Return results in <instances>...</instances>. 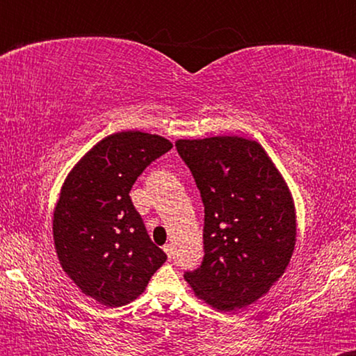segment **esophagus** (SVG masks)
Listing matches in <instances>:
<instances>
[{
    "label": "esophagus",
    "mask_w": 356,
    "mask_h": 356,
    "mask_svg": "<svg viewBox=\"0 0 356 356\" xmlns=\"http://www.w3.org/2000/svg\"><path fill=\"white\" fill-rule=\"evenodd\" d=\"M163 250H165V253L168 254V258L171 260V258H173V254H175V248H173V245H171V243L165 245V248H163Z\"/></svg>",
    "instance_id": "esophagus-1"
}]
</instances>
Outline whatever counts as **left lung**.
<instances>
[{"label": "left lung", "mask_w": 356, "mask_h": 356, "mask_svg": "<svg viewBox=\"0 0 356 356\" xmlns=\"http://www.w3.org/2000/svg\"><path fill=\"white\" fill-rule=\"evenodd\" d=\"M175 145L204 204V257L185 280L220 312L252 305L293 254L296 216L288 185L258 141L211 136Z\"/></svg>", "instance_id": "8db88e82"}]
</instances>
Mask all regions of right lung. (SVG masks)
I'll return each mask as SVG.
<instances>
[{"mask_svg":"<svg viewBox=\"0 0 356 356\" xmlns=\"http://www.w3.org/2000/svg\"><path fill=\"white\" fill-rule=\"evenodd\" d=\"M171 148L158 135L115 133L96 143L63 183L53 215L58 260L98 303L123 307L136 300L166 260L129 191L146 166Z\"/></svg>","mask_w":356,"mask_h":356,"instance_id":"1","label":"right lung"}]
</instances>
